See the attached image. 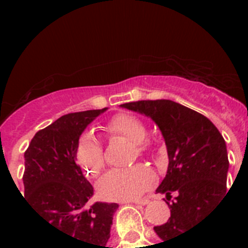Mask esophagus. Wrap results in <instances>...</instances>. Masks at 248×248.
Returning <instances> with one entry per match:
<instances>
[{
  "instance_id": "obj_1",
  "label": "esophagus",
  "mask_w": 248,
  "mask_h": 248,
  "mask_svg": "<svg viewBox=\"0 0 248 248\" xmlns=\"http://www.w3.org/2000/svg\"><path fill=\"white\" fill-rule=\"evenodd\" d=\"M148 202H149V200H138V201H130V202H126V203H135V204H140V206H145Z\"/></svg>"
}]
</instances>
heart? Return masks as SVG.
Instances as JSON below:
<instances>
[{"label": "heart", "instance_id": "b5f03b06", "mask_svg": "<svg viewBox=\"0 0 248 248\" xmlns=\"http://www.w3.org/2000/svg\"><path fill=\"white\" fill-rule=\"evenodd\" d=\"M108 136H124L134 141L139 155L149 151L145 140L147 126L143 121L131 114H117L105 124ZM75 158L87 177H95L104 167L103 145L93 132L86 131L79 136L75 148ZM155 175L151 169L136 165L128 169H114L103 175L96 184L101 198L108 201L135 200L155 184Z\"/></svg>", "mask_w": 248, "mask_h": 248}]
</instances>
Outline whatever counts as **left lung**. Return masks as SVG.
<instances>
[{"label": "left lung", "mask_w": 248, "mask_h": 248, "mask_svg": "<svg viewBox=\"0 0 248 248\" xmlns=\"http://www.w3.org/2000/svg\"><path fill=\"white\" fill-rule=\"evenodd\" d=\"M121 107L151 117L165 139L169 167L155 192L166 194L171 217L155 232L162 241L184 234L227 194V145L203 114L172 100H139ZM161 243V242H159Z\"/></svg>", "instance_id": "obj_1"}]
</instances>
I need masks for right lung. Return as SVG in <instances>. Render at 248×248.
<instances>
[{"instance_id":"right-lung-1","label":"right lung","mask_w":248,"mask_h":248,"mask_svg":"<svg viewBox=\"0 0 248 248\" xmlns=\"http://www.w3.org/2000/svg\"><path fill=\"white\" fill-rule=\"evenodd\" d=\"M104 109L69 113L33 136L24 153V198L50 227L83 243L108 247L117 203L89 206L93 188L76 163L75 148L87 124Z\"/></svg>"}]
</instances>
